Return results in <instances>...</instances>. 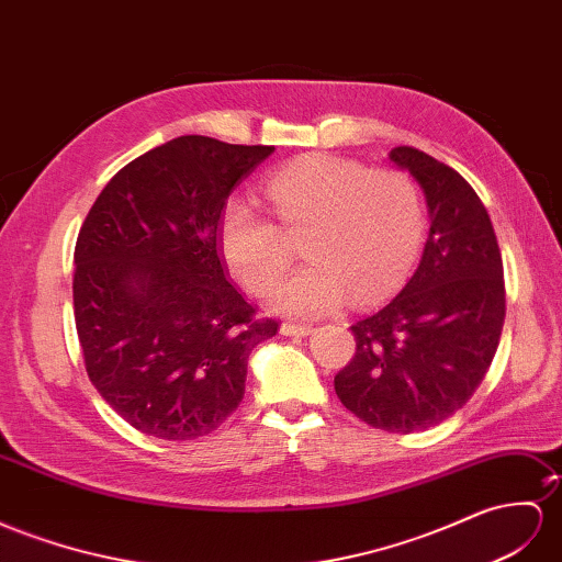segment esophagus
I'll use <instances>...</instances> for the list:
<instances>
[{"mask_svg": "<svg viewBox=\"0 0 562 562\" xmlns=\"http://www.w3.org/2000/svg\"><path fill=\"white\" fill-rule=\"evenodd\" d=\"M280 333H282L284 337H306V335L313 333V327H311V325H304V323H282Z\"/></svg>", "mask_w": 562, "mask_h": 562, "instance_id": "esophagus-1", "label": "esophagus"}]
</instances>
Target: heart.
<instances>
[{
    "mask_svg": "<svg viewBox=\"0 0 562 562\" xmlns=\"http://www.w3.org/2000/svg\"><path fill=\"white\" fill-rule=\"evenodd\" d=\"M270 215L247 196L225 201L218 247L251 294L270 292L291 262L286 236L304 234L310 263L270 294L290 315L337 311L347 296L368 304L404 280L425 237L418 187L394 168L311 154L263 180Z\"/></svg>",
    "mask_w": 562,
    "mask_h": 562,
    "instance_id": "heart-1",
    "label": "heart"
}]
</instances>
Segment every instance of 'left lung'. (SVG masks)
I'll use <instances>...</instances> for the list:
<instances>
[{
  "mask_svg": "<svg viewBox=\"0 0 562 562\" xmlns=\"http://www.w3.org/2000/svg\"><path fill=\"white\" fill-rule=\"evenodd\" d=\"M390 158L420 182L429 237L401 294L351 325L356 353L335 392L370 427L411 435L477 392L498 349L506 282L492 218L470 182L408 144Z\"/></svg>",
  "mask_w": 562,
  "mask_h": 562,
  "instance_id": "1",
  "label": "left lung"
}]
</instances>
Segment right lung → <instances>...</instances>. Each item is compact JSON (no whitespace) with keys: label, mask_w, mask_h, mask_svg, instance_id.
Masks as SVG:
<instances>
[{"label":"right lung","mask_w":562,"mask_h":562,"mask_svg":"<svg viewBox=\"0 0 562 562\" xmlns=\"http://www.w3.org/2000/svg\"><path fill=\"white\" fill-rule=\"evenodd\" d=\"M261 144L184 135L137 156L97 196L76 241L74 313L90 382L149 437L211 435L244 398L249 353L276 318L229 284L218 218Z\"/></svg>","instance_id":"obj_1"}]
</instances>
